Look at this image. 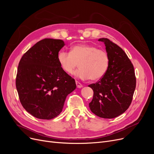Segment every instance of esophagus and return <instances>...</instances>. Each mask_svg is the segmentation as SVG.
Returning <instances> with one entry per match:
<instances>
[{
	"label": "esophagus",
	"instance_id": "obj_1",
	"mask_svg": "<svg viewBox=\"0 0 154 154\" xmlns=\"http://www.w3.org/2000/svg\"><path fill=\"white\" fill-rule=\"evenodd\" d=\"M76 87L78 88H82L83 87V85H82V83H80V82H78V81H76Z\"/></svg>",
	"mask_w": 154,
	"mask_h": 154
}]
</instances>
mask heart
<instances>
[{
    "instance_id": "1",
    "label": "heart",
    "mask_w": 154,
    "mask_h": 154,
    "mask_svg": "<svg viewBox=\"0 0 154 154\" xmlns=\"http://www.w3.org/2000/svg\"><path fill=\"white\" fill-rule=\"evenodd\" d=\"M57 58L60 67L67 73H72L79 63L80 69L74 74L82 80H100L105 75L109 66L108 53L94 45L88 44L74 45L70 53L60 51Z\"/></svg>"
}]
</instances>
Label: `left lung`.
Returning <instances> with one entry per match:
<instances>
[{"label":"left lung","mask_w":154,"mask_h":154,"mask_svg":"<svg viewBox=\"0 0 154 154\" xmlns=\"http://www.w3.org/2000/svg\"><path fill=\"white\" fill-rule=\"evenodd\" d=\"M104 42L109 66L100 80L88 87L94 92L89 103L92 113L103 118H114L127 110L132 103L136 85L133 64L120 47L108 38Z\"/></svg>","instance_id":"1"}]
</instances>
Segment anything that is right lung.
<instances>
[{
    "label": "right lung",
    "instance_id": "add662e5",
    "mask_svg": "<svg viewBox=\"0 0 154 154\" xmlns=\"http://www.w3.org/2000/svg\"><path fill=\"white\" fill-rule=\"evenodd\" d=\"M62 40L45 38L25 53L18 63L16 87L22 106L34 117L51 119L62 110L67 96L75 89L74 79L65 72L58 54Z\"/></svg>",
    "mask_w": 154,
    "mask_h": 154
}]
</instances>
